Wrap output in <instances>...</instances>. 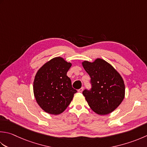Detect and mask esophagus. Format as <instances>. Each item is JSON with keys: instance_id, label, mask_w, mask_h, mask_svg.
<instances>
[{"instance_id": "obj_1", "label": "esophagus", "mask_w": 147, "mask_h": 147, "mask_svg": "<svg viewBox=\"0 0 147 147\" xmlns=\"http://www.w3.org/2000/svg\"><path fill=\"white\" fill-rule=\"evenodd\" d=\"M83 88H83V87H82L80 88V89H78V91L79 92H82V91L83 90Z\"/></svg>"}]
</instances>
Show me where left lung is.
Masks as SVG:
<instances>
[{
  "label": "left lung",
  "instance_id": "left-lung-1",
  "mask_svg": "<svg viewBox=\"0 0 147 147\" xmlns=\"http://www.w3.org/2000/svg\"><path fill=\"white\" fill-rule=\"evenodd\" d=\"M90 77L91 88L83 91L89 106L99 115L114 111L125 96V85L120 74L105 60L97 59L94 62L82 63Z\"/></svg>",
  "mask_w": 147,
  "mask_h": 147
}]
</instances>
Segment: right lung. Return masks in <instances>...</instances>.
I'll list each match as a JSON object with an SVG mask.
<instances>
[{
	"label": "right lung",
	"instance_id": "1",
	"mask_svg": "<svg viewBox=\"0 0 147 147\" xmlns=\"http://www.w3.org/2000/svg\"><path fill=\"white\" fill-rule=\"evenodd\" d=\"M71 66V63L61 57H55L37 71L34 81V94L37 104L47 113H62L77 92L67 76Z\"/></svg>",
	"mask_w": 147,
	"mask_h": 147
}]
</instances>
